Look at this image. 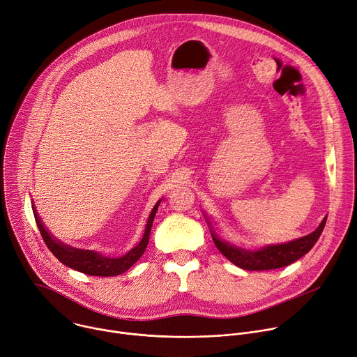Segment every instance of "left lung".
I'll return each mask as SVG.
<instances>
[{
  "mask_svg": "<svg viewBox=\"0 0 357 357\" xmlns=\"http://www.w3.org/2000/svg\"><path fill=\"white\" fill-rule=\"evenodd\" d=\"M326 218L322 220L319 227L305 237L298 240L278 244V245H267L259 251H245L243 248L234 247L233 244L222 241L213 231L212 238L223 256L236 264L237 267L248 271H261V270H274L292 264L305 256L318 241L322 230L325 227Z\"/></svg>",
  "mask_w": 357,
  "mask_h": 357,
  "instance_id": "left-lung-1",
  "label": "left lung"
}]
</instances>
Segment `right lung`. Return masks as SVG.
Segmentation results:
<instances>
[{
  "mask_svg": "<svg viewBox=\"0 0 357 357\" xmlns=\"http://www.w3.org/2000/svg\"><path fill=\"white\" fill-rule=\"evenodd\" d=\"M158 205H160V202L154 206V209H152V212L148 218L146 227H145L141 241L134 248H131L126 254V256H123L120 259H109V257L101 256V254H98V252H94L90 250L73 248L70 245H66V244H62V243L54 240L45 230V227L42 226L35 209H33V215H35V220H36L38 229L40 231V236H42L45 244L47 245L50 252H52L62 264H65L76 271H80L83 274H87V275L113 277V275H120L124 271H127L130 267H132L137 263V260L144 254V251L148 245L151 226H152V222H154Z\"/></svg>",
  "mask_w": 357,
  "mask_h": 357,
  "instance_id": "obj_1",
  "label": "right lung"
}]
</instances>
